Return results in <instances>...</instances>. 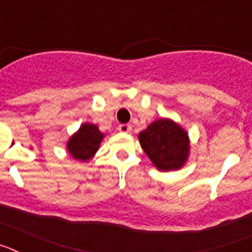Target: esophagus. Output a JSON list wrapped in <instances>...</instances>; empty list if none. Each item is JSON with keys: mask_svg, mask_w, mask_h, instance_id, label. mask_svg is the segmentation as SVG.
Here are the masks:
<instances>
[{"mask_svg": "<svg viewBox=\"0 0 252 252\" xmlns=\"http://www.w3.org/2000/svg\"><path fill=\"white\" fill-rule=\"evenodd\" d=\"M117 130H119L120 132L128 133V132H131V130H132V127H131V125L124 124V125H120L119 127H117Z\"/></svg>", "mask_w": 252, "mask_h": 252, "instance_id": "34e87169", "label": "esophagus"}]
</instances>
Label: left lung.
Instances as JSON below:
<instances>
[{
    "mask_svg": "<svg viewBox=\"0 0 252 252\" xmlns=\"http://www.w3.org/2000/svg\"><path fill=\"white\" fill-rule=\"evenodd\" d=\"M139 141L154 166L160 171L179 170L190 154L189 135L178 122L161 117L139 133Z\"/></svg>",
    "mask_w": 252,
    "mask_h": 252,
    "instance_id": "obj_1",
    "label": "left lung"
}]
</instances>
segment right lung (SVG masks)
<instances>
[{
    "mask_svg": "<svg viewBox=\"0 0 252 252\" xmlns=\"http://www.w3.org/2000/svg\"><path fill=\"white\" fill-rule=\"evenodd\" d=\"M103 139L104 133L99 131L97 125L84 122L81 125V127L69 137L65 148L73 159L77 161L87 162L98 151Z\"/></svg>",
    "mask_w": 252,
    "mask_h": 252,
    "instance_id": "right-lung-1",
    "label": "right lung"
}]
</instances>
